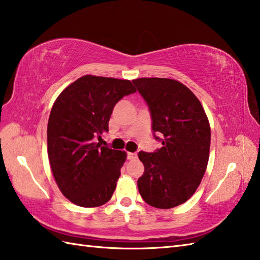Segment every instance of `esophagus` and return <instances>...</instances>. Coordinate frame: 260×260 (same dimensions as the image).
<instances>
[{"mask_svg": "<svg viewBox=\"0 0 260 260\" xmlns=\"http://www.w3.org/2000/svg\"><path fill=\"white\" fill-rule=\"evenodd\" d=\"M127 158H128L129 161H134V159L137 158V154L128 152V153H127Z\"/></svg>", "mask_w": 260, "mask_h": 260, "instance_id": "34e87169", "label": "esophagus"}]
</instances>
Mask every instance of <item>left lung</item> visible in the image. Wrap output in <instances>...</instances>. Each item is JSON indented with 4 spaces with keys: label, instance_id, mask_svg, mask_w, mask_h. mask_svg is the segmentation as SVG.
I'll return each instance as SVG.
<instances>
[{
    "label": "left lung",
    "instance_id": "8db88e82",
    "mask_svg": "<svg viewBox=\"0 0 260 260\" xmlns=\"http://www.w3.org/2000/svg\"><path fill=\"white\" fill-rule=\"evenodd\" d=\"M133 84L150 109L154 137L163 145L153 153H139L144 164L137 181L140 194L154 208H174L189 200L206 173L209 120L200 101L178 80L139 78Z\"/></svg>",
    "mask_w": 260,
    "mask_h": 260
}]
</instances>
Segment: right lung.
I'll return each instance as SVG.
<instances>
[{"mask_svg":"<svg viewBox=\"0 0 260 260\" xmlns=\"http://www.w3.org/2000/svg\"><path fill=\"white\" fill-rule=\"evenodd\" d=\"M129 80L86 75L60 93L48 121V156L62 194L84 208L112 198L126 152L103 146L115 105L135 92Z\"/></svg>","mask_w":260,"mask_h":260,"instance_id":"1","label":"right lung"}]
</instances>
